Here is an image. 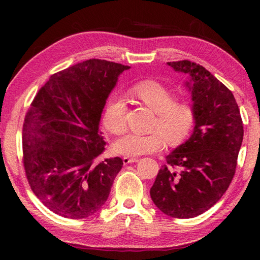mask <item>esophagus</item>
<instances>
[{"instance_id":"34e87169","label":"esophagus","mask_w":260,"mask_h":260,"mask_svg":"<svg viewBox=\"0 0 260 260\" xmlns=\"http://www.w3.org/2000/svg\"><path fill=\"white\" fill-rule=\"evenodd\" d=\"M138 160H139L138 158H134V157H124V158H122V161H124L125 165L131 164V162H135Z\"/></svg>"}]
</instances>
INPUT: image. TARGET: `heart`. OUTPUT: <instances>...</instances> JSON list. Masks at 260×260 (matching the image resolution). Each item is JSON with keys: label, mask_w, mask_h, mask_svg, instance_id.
<instances>
[{"label": "heart", "mask_w": 260, "mask_h": 260, "mask_svg": "<svg viewBox=\"0 0 260 260\" xmlns=\"http://www.w3.org/2000/svg\"><path fill=\"white\" fill-rule=\"evenodd\" d=\"M132 94L156 112L149 134L128 133L113 144L114 151L124 156H140L159 151L165 140L171 146L181 143L195 124V109L186 101H175L170 88L156 80H143L132 87ZM127 107L120 96H112L105 105L103 124L110 133L120 135L126 131Z\"/></svg>", "instance_id": "obj_1"}]
</instances>
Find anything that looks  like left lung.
Masks as SVG:
<instances>
[{
	"instance_id": "1",
	"label": "left lung",
	"mask_w": 260,
	"mask_h": 260,
	"mask_svg": "<svg viewBox=\"0 0 260 260\" xmlns=\"http://www.w3.org/2000/svg\"><path fill=\"white\" fill-rule=\"evenodd\" d=\"M167 64L189 76L195 127L190 138L166 156L150 196L161 212L188 219L212 208L230 187L243 122L234 95L205 68L187 59Z\"/></svg>"
}]
</instances>
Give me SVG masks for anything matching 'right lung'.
Masks as SVG:
<instances>
[{"instance_id":"1","label":"right lung","mask_w":260,"mask_h":260,"mask_svg":"<svg viewBox=\"0 0 260 260\" xmlns=\"http://www.w3.org/2000/svg\"><path fill=\"white\" fill-rule=\"evenodd\" d=\"M129 69L88 59L57 72L35 95L23 125V164L35 196L70 219L94 214L107 202L122 167L105 150L99 124L118 76Z\"/></svg>"}]
</instances>
